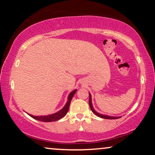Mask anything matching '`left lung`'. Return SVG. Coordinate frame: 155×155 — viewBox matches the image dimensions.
<instances>
[{
    "instance_id": "left-lung-1",
    "label": "left lung",
    "mask_w": 155,
    "mask_h": 155,
    "mask_svg": "<svg viewBox=\"0 0 155 155\" xmlns=\"http://www.w3.org/2000/svg\"><path fill=\"white\" fill-rule=\"evenodd\" d=\"M89 104H90V109H91V110H92V111L95 114V115H97V116H99V117L102 118H105V119H116V118H120V116H118V117H114V116H107V115H103V114L97 113V112L95 111V110L94 109V108H93V107H92V97H91V94H90V99H89Z\"/></svg>"
}]
</instances>
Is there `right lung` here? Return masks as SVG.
Masks as SVG:
<instances>
[{
	"label": "right lung",
	"instance_id": "obj_1",
	"mask_svg": "<svg viewBox=\"0 0 155 155\" xmlns=\"http://www.w3.org/2000/svg\"><path fill=\"white\" fill-rule=\"evenodd\" d=\"M76 91H77V90H73V92L70 93L68 95V101L67 103L65 104L64 107H63L61 110H60L59 111L56 112V113L51 114V115H48V116H33V115H31V114H29V115L31 117L35 118V119H37L38 120H40V121H43V122L56 121V120L61 119V118L64 117V116L66 115L68 111L70 104H71V101L72 100V99H73L74 94H75Z\"/></svg>",
	"mask_w": 155,
	"mask_h": 155
}]
</instances>
